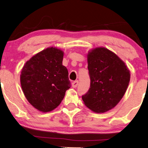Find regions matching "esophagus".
<instances>
[{
	"mask_svg": "<svg viewBox=\"0 0 148 148\" xmlns=\"http://www.w3.org/2000/svg\"><path fill=\"white\" fill-rule=\"evenodd\" d=\"M79 85V81L78 80H76L75 81L72 83V86L73 88H76V87H77V86Z\"/></svg>",
	"mask_w": 148,
	"mask_h": 148,
	"instance_id": "34e87169",
	"label": "esophagus"
}]
</instances>
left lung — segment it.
I'll return each instance as SVG.
<instances>
[{"instance_id": "1", "label": "left lung", "mask_w": 148, "mask_h": 148, "mask_svg": "<svg viewBox=\"0 0 148 148\" xmlns=\"http://www.w3.org/2000/svg\"><path fill=\"white\" fill-rule=\"evenodd\" d=\"M90 87L82 96L87 107L105 112L116 106L124 96L130 81L125 64L105 48H97L88 55Z\"/></svg>"}]
</instances>
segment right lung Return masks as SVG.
Returning <instances> with one entry per match:
<instances>
[{"mask_svg":"<svg viewBox=\"0 0 148 148\" xmlns=\"http://www.w3.org/2000/svg\"><path fill=\"white\" fill-rule=\"evenodd\" d=\"M62 58L63 52L48 48L30 58L22 69V90L28 102L38 110L46 112L56 108L71 86Z\"/></svg>","mask_w":148,"mask_h":148,"instance_id":"right-lung-1","label":"right lung"}]
</instances>
